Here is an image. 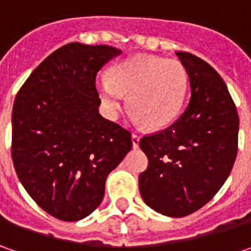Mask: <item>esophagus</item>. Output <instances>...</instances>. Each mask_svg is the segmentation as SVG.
Here are the masks:
<instances>
[{"instance_id":"obj_1","label":"esophagus","mask_w":251,"mask_h":251,"mask_svg":"<svg viewBox=\"0 0 251 251\" xmlns=\"http://www.w3.org/2000/svg\"><path fill=\"white\" fill-rule=\"evenodd\" d=\"M131 140H132V147L134 148H138V145H140V135L138 134H132L131 135Z\"/></svg>"}]
</instances>
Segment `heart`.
I'll return each instance as SVG.
<instances>
[{"instance_id": "1", "label": "heart", "mask_w": 251, "mask_h": 251, "mask_svg": "<svg viewBox=\"0 0 251 251\" xmlns=\"http://www.w3.org/2000/svg\"><path fill=\"white\" fill-rule=\"evenodd\" d=\"M187 70L177 60L156 55H135L113 65L109 75H99L96 89L110 117H117L126 106V95L132 109V120L160 128L175 120L187 93Z\"/></svg>"}]
</instances>
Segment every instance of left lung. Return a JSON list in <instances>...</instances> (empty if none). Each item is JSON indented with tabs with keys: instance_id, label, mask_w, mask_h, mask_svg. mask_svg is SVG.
<instances>
[{
	"instance_id": "8db88e82",
	"label": "left lung",
	"mask_w": 251,
	"mask_h": 251,
	"mask_svg": "<svg viewBox=\"0 0 251 251\" xmlns=\"http://www.w3.org/2000/svg\"><path fill=\"white\" fill-rule=\"evenodd\" d=\"M176 55L187 70L191 99L172 126L140 140L148 158L140 193L153 211L180 218L204 207L226 181L237 155L239 116L209 64L187 51Z\"/></svg>"
}]
</instances>
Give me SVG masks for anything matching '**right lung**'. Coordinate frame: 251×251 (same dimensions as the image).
<instances>
[{
	"mask_svg": "<svg viewBox=\"0 0 251 251\" xmlns=\"http://www.w3.org/2000/svg\"><path fill=\"white\" fill-rule=\"evenodd\" d=\"M121 50L68 43L40 64L15 98L12 162L47 214L74 222L103 200L104 183L132 148L130 131L99 114L96 74Z\"/></svg>",
	"mask_w": 251,
	"mask_h": 251,
	"instance_id": "add662e5",
	"label": "right lung"
}]
</instances>
